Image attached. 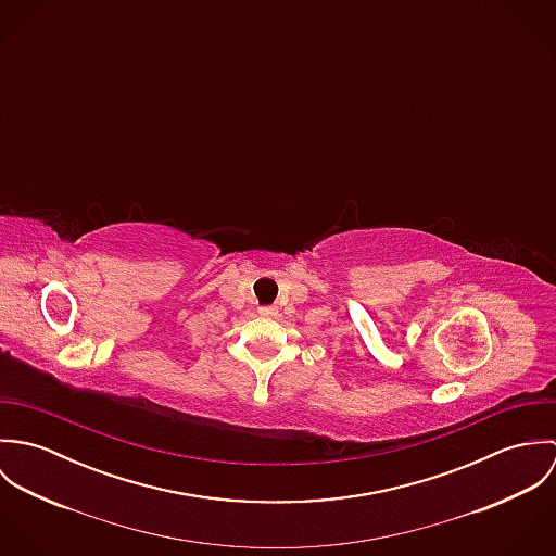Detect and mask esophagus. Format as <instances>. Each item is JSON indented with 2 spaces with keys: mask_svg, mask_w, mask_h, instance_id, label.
<instances>
[{
  "mask_svg": "<svg viewBox=\"0 0 556 556\" xmlns=\"http://www.w3.org/2000/svg\"><path fill=\"white\" fill-rule=\"evenodd\" d=\"M258 315L261 317H276L278 308L276 306H263V308H258Z\"/></svg>",
  "mask_w": 556,
  "mask_h": 556,
  "instance_id": "34e87169",
  "label": "esophagus"
}]
</instances>
